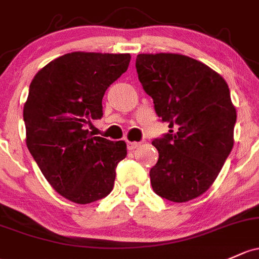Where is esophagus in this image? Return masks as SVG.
I'll use <instances>...</instances> for the list:
<instances>
[{
  "label": "esophagus",
  "mask_w": 259,
  "mask_h": 259,
  "mask_svg": "<svg viewBox=\"0 0 259 259\" xmlns=\"http://www.w3.org/2000/svg\"><path fill=\"white\" fill-rule=\"evenodd\" d=\"M140 146V143L138 142H127V148H128V151H133V149H136L137 147Z\"/></svg>",
  "instance_id": "obj_1"
}]
</instances>
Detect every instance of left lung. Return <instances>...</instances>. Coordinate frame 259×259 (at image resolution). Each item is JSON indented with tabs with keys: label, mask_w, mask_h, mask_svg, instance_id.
Listing matches in <instances>:
<instances>
[{
	"label": "left lung",
	"mask_w": 259,
	"mask_h": 259,
	"mask_svg": "<svg viewBox=\"0 0 259 259\" xmlns=\"http://www.w3.org/2000/svg\"><path fill=\"white\" fill-rule=\"evenodd\" d=\"M138 79L169 132L152 142L149 171L157 195L185 202L212 185L233 147L236 108L221 75L186 55L138 54Z\"/></svg>",
	"instance_id": "8db88e82"
}]
</instances>
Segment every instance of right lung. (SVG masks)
I'll list each match as a JSON object with an SVG mask.
<instances>
[{"label": "right lung", "mask_w": 259, "mask_h": 259, "mask_svg": "<svg viewBox=\"0 0 259 259\" xmlns=\"http://www.w3.org/2000/svg\"><path fill=\"white\" fill-rule=\"evenodd\" d=\"M130 54L74 52L37 73L23 108L27 147L60 195L90 204L113 189L123 141L91 137L86 126L102 117V97L127 70Z\"/></svg>", "instance_id": "1"}]
</instances>
